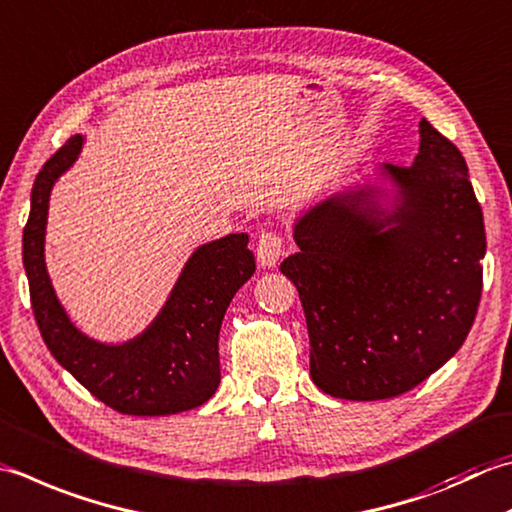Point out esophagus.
Instances as JSON below:
<instances>
[{
  "instance_id": "obj_1",
  "label": "esophagus",
  "mask_w": 512,
  "mask_h": 512,
  "mask_svg": "<svg viewBox=\"0 0 512 512\" xmlns=\"http://www.w3.org/2000/svg\"><path fill=\"white\" fill-rule=\"evenodd\" d=\"M284 255V237L277 230H264L257 239V262L270 268Z\"/></svg>"
}]
</instances>
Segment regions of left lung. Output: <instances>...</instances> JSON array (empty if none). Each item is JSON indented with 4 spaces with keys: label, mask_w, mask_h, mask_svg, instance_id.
<instances>
[{
    "label": "left lung",
    "mask_w": 512,
    "mask_h": 512,
    "mask_svg": "<svg viewBox=\"0 0 512 512\" xmlns=\"http://www.w3.org/2000/svg\"><path fill=\"white\" fill-rule=\"evenodd\" d=\"M413 166L384 215L373 188L299 219V253L279 270L302 299L310 377L326 395L375 402L408 393L462 348L482 297L484 215L457 146L426 119Z\"/></svg>",
    "instance_id": "left-lung-1"
}]
</instances>
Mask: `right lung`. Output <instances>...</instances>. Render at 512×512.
I'll list each match as a JSON object with an SVG mask.
<instances>
[{
	"mask_svg": "<svg viewBox=\"0 0 512 512\" xmlns=\"http://www.w3.org/2000/svg\"><path fill=\"white\" fill-rule=\"evenodd\" d=\"M82 135L39 170L24 226V268L35 322L44 342L90 395L117 413L137 417L175 415L202 406L219 386V328L230 299L255 273L248 235H226L197 248L162 313L133 342L106 346L70 324L50 286L44 264L48 195L55 179L75 162Z\"/></svg>",
	"mask_w": 512,
	"mask_h": 512,
	"instance_id": "obj_1",
	"label": "right lung"
}]
</instances>
